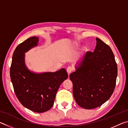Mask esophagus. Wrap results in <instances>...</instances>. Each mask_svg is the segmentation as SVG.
I'll return each instance as SVG.
<instances>
[{
  "label": "esophagus",
  "mask_w": 128,
  "mask_h": 128,
  "mask_svg": "<svg viewBox=\"0 0 128 128\" xmlns=\"http://www.w3.org/2000/svg\"><path fill=\"white\" fill-rule=\"evenodd\" d=\"M73 70V69L72 66H68L66 69V71H67V72H68V74H70V73L72 72Z\"/></svg>",
  "instance_id": "1"
}]
</instances>
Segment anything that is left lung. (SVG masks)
I'll list each match as a JSON object with an SVG mask.
<instances>
[{
    "mask_svg": "<svg viewBox=\"0 0 128 128\" xmlns=\"http://www.w3.org/2000/svg\"><path fill=\"white\" fill-rule=\"evenodd\" d=\"M94 52L88 51L70 74L76 103L85 109H94L104 103L113 94L118 76V66L111 48L96 38Z\"/></svg>",
    "mask_w": 128,
    "mask_h": 128,
    "instance_id": "8db88e82",
    "label": "left lung"
}]
</instances>
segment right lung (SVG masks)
Returning a JSON list of instances; mask_svg holds the SVG:
<instances>
[{
    "instance_id": "1",
    "label": "right lung",
    "mask_w": 128,
    "mask_h": 128,
    "mask_svg": "<svg viewBox=\"0 0 128 128\" xmlns=\"http://www.w3.org/2000/svg\"><path fill=\"white\" fill-rule=\"evenodd\" d=\"M39 38L27 39L15 49L10 68V77L17 99L22 104L32 111L42 113L52 107L60 85L68 78L66 69L55 72L36 74L26 68L24 53L37 46Z\"/></svg>"
}]
</instances>
